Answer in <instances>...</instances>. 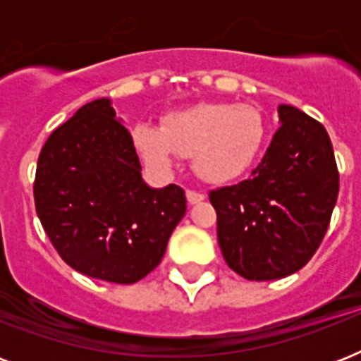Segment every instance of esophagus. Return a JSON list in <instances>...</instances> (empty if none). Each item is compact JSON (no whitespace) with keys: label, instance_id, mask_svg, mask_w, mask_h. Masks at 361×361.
<instances>
[{"label":"esophagus","instance_id":"1","mask_svg":"<svg viewBox=\"0 0 361 361\" xmlns=\"http://www.w3.org/2000/svg\"><path fill=\"white\" fill-rule=\"evenodd\" d=\"M185 197H187V202H189V204H198V202H202L204 198H206V195H202V192H197V191H191V189H187Z\"/></svg>","mask_w":361,"mask_h":361}]
</instances>
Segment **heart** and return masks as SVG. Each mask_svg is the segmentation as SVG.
Here are the masks:
<instances>
[{
	"label": "heart",
	"instance_id": "1",
	"mask_svg": "<svg viewBox=\"0 0 361 361\" xmlns=\"http://www.w3.org/2000/svg\"><path fill=\"white\" fill-rule=\"evenodd\" d=\"M133 146L147 169L170 174L191 157L200 180L225 183L251 169L262 152L266 121L251 104L198 103L163 118L161 127H133Z\"/></svg>",
	"mask_w": 361,
	"mask_h": 361
}]
</instances>
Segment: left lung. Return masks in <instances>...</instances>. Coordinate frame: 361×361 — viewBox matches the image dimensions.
<instances>
[{
	"label": "left lung",
	"instance_id": "left-lung-1",
	"mask_svg": "<svg viewBox=\"0 0 361 361\" xmlns=\"http://www.w3.org/2000/svg\"><path fill=\"white\" fill-rule=\"evenodd\" d=\"M279 129L249 180L209 192L226 264L249 281L296 274L330 225L339 174L330 136L311 116L277 106Z\"/></svg>",
	"mask_w": 361,
	"mask_h": 361
}]
</instances>
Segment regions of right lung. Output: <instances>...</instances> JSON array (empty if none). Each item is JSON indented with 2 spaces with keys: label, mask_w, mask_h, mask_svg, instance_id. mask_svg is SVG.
Masks as SVG:
<instances>
[{
  "label": "right lung",
  "mask_w": 361,
  "mask_h": 361,
  "mask_svg": "<svg viewBox=\"0 0 361 361\" xmlns=\"http://www.w3.org/2000/svg\"><path fill=\"white\" fill-rule=\"evenodd\" d=\"M112 101L84 104L48 136L35 208L59 257L78 274L118 285L146 277L187 209L183 189L149 187Z\"/></svg>",
  "instance_id": "right-lung-1"
}]
</instances>
